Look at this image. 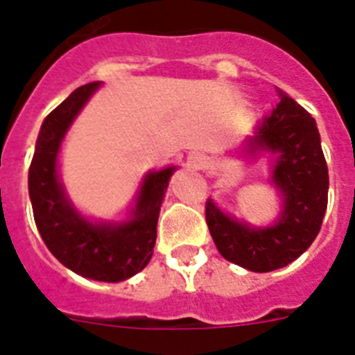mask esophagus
<instances>
[{"label":"esophagus","mask_w":355,"mask_h":355,"mask_svg":"<svg viewBox=\"0 0 355 355\" xmlns=\"http://www.w3.org/2000/svg\"><path fill=\"white\" fill-rule=\"evenodd\" d=\"M187 163L188 167L196 168V171H202V168H206V165H208V156H206L205 153H200V150H192V153L188 155Z\"/></svg>","instance_id":"34e87169"}]
</instances>
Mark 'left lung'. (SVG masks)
Returning a JSON list of instances; mask_svg holds the SVG:
<instances>
[{
	"label": "left lung",
	"instance_id": "obj_1",
	"mask_svg": "<svg viewBox=\"0 0 355 355\" xmlns=\"http://www.w3.org/2000/svg\"><path fill=\"white\" fill-rule=\"evenodd\" d=\"M279 97L247 140V150L275 155L272 180L284 196L281 218L270 227L250 229L206 200V224L218 252L252 272L295 261L313 243L327 209L329 171L315 119L283 90Z\"/></svg>",
	"mask_w": 355,
	"mask_h": 355
}]
</instances>
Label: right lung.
Wrapping results in <instances>:
<instances>
[{
  "instance_id": "obj_1",
  "label": "right lung",
  "mask_w": 355,
  "mask_h": 355,
  "mask_svg": "<svg viewBox=\"0 0 355 355\" xmlns=\"http://www.w3.org/2000/svg\"><path fill=\"white\" fill-rule=\"evenodd\" d=\"M99 85L92 81L76 89L46 117L28 172V190L37 229L53 256L81 277L119 283L144 270L153 256L159 206L175 168L146 175L130 222L90 224L74 211L56 175V155L65 131Z\"/></svg>"
}]
</instances>
